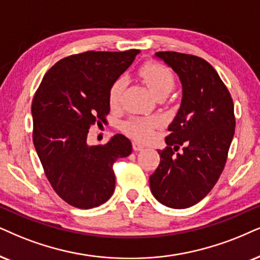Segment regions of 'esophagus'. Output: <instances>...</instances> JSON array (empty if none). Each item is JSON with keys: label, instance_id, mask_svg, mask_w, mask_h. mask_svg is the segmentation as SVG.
Returning <instances> with one entry per match:
<instances>
[{"label": "esophagus", "instance_id": "34e87169", "mask_svg": "<svg viewBox=\"0 0 260 260\" xmlns=\"http://www.w3.org/2000/svg\"><path fill=\"white\" fill-rule=\"evenodd\" d=\"M133 150H134V151H141V150H144V145H143V144L138 143V141H133Z\"/></svg>", "mask_w": 260, "mask_h": 260}]
</instances>
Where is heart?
I'll use <instances>...</instances> for the list:
<instances>
[{"label":"heart","instance_id":"heart-1","mask_svg":"<svg viewBox=\"0 0 260 260\" xmlns=\"http://www.w3.org/2000/svg\"><path fill=\"white\" fill-rule=\"evenodd\" d=\"M138 74L154 97L159 93H168L174 87V75L166 66L157 62H146L138 71ZM124 79L119 78L111 84L108 100L111 108L120 106L124 91ZM159 124L156 117H136L124 123L123 129L128 136L137 140H147L152 136L153 128Z\"/></svg>","mask_w":260,"mask_h":260}]
</instances>
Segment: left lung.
<instances>
[{"instance_id":"obj_1","label":"left lung","mask_w":260,"mask_h":260,"mask_svg":"<svg viewBox=\"0 0 260 260\" xmlns=\"http://www.w3.org/2000/svg\"><path fill=\"white\" fill-rule=\"evenodd\" d=\"M154 56L177 74L182 100L168 127L167 147L158 151L160 162L150 176V188L163 205L186 209L208 194L224 169L235 132L234 104L209 62L175 51Z\"/></svg>"}]
</instances>
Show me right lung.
<instances>
[{
	"label": "right lung",
	"mask_w": 260,
	"mask_h": 260,
	"mask_svg": "<svg viewBox=\"0 0 260 260\" xmlns=\"http://www.w3.org/2000/svg\"><path fill=\"white\" fill-rule=\"evenodd\" d=\"M139 50L86 51L56 62L45 73L34 101V144L49 182L74 208L106 203L115 189L116 159L129 156L132 143L116 134L104 145H88L91 126L107 122L111 84Z\"/></svg>",
	"instance_id": "right-lung-1"
}]
</instances>
